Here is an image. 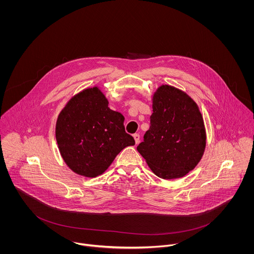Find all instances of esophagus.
<instances>
[{"label":"esophagus","mask_w":254,"mask_h":254,"mask_svg":"<svg viewBox=\"0 0 254 254\" xmlns=\"http://www.w3.org/2000/svg\"><path fill=\"white\" fill-rule=\"evenodd\" d=\"M133 137H134V140H135V143L136 144H138L139 143V141H140V135L138 134V133H135L134 135H133Z\"/></svg>","instance_id":"1"}]
</instances>
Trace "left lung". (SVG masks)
<instances>
[{"label": "left lung", "mask_w": 254, "mask_h": 254, "mask_svg": "<svg viewBox=\"0 0 254 254\" xmlns=\"http://www.w3.org/2000/svg\"><path fill=\"white\" fill-rule=\"evenodd\" d=\"M150 119L137 151L152 171L171 180L194 169L206 147L204 121L195 101L175 87L162 85L153 97Z\"/></svg>", "instance_id": "left-lung-1"}]
</instances>
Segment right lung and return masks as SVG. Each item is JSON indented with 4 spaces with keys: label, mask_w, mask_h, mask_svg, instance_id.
Listing matches in <instances>:
<instances>
[{
    "label": "right lung",
    "mask_w": 254,
    "mask_h": 254,
    "mask_svg": "<svg viewBox=\"0 0 254 254\" xmlns=\"http://www.w3.org/2000/svg\"><path fill=\"white\" fill-rule=\"evenodd\" d=\"M124 121L121 113L108 107L98 87L75 95L56 124L59 150L66 165L78 175H101L123 149L135 144L126 132Z\"/></svg>",
    "instance_id": "obj_1"
}]
</instances>
